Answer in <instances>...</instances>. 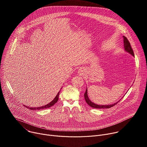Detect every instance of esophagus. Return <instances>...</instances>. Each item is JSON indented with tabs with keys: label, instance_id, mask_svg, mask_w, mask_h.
Instances as JSON below:
<instances>
[{
	"label": "esophagus",
	"instance_id": "obj_1",
	"mask_svg": "<svg viewBox=\"0 0 147 147\" xmlns=\"http://www.w3.org/2000/svg\"><path fill=\"white\" fill-rule=\"evenodd\" d=\"M78 73L81 76H85L86 75V70L84 69L81 68V69H80L78 70Z\"/></svg>",
	"mask_w": 147,
	"mask_h": 147
}]
</instances>
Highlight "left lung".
<instances>
[{
	"label": "left lung",
	"instance_id": "obj_1",
	"mask_svg": "<svg viewBox=\"0 0 147 147\" xmlns=\"http://www.w3.org/2000/svg\"><path fill=\"white\" fill-rule=\"evenodd\" d=\"M123 42H124V48L125 51L128 52L132 56H134V52L131 47V45H130V44L129 42V40L127 39L126 37L124 36H123ZM84 98H85L86 102L87 103V104L89 106H90L92 108H96V109H108V108H110L115 106L116 104H117L120 101V100H119V101H117L113 104H111V105H97V104L92 102L89 99V98L88 96V93H87V88L86 92L84 94Z\"/></svg>",
	"mask_w": 147,
	"mask_h": 147
}]
</instances>
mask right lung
I'll return each mask as SVG.
<instances>
[{
  "instance_id": "1",
  "label": "right lung",
  "mask_w": 147,
  "mask_h": 147,
  "mask_svg": "<svg viewBox=\"0 0 147 147\" xmlns=\"http://www.w3.org/2000/svg\"><path fill=\"white\" fill-rule=\"evenodd\" d=\"M60 91L57 94V95H56V96H55V98L50 102V103H49L48 104H47V105H44V106H43V107H37V108H30V107H26V108H28V109H31V110H35V111H36V110H41V109H46V108H50V107H52L54 104H55L57 102V100H58V99H59V93H60Z\"/></svg>"
}]
</instances>
